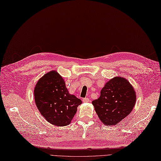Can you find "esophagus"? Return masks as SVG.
Segmentation results:
<instances>
[{
	"mask_svg": "<svg viewBox=\"0 0 161 161\" xmlns=\"http://www.w3.org/2000/svg\"><path fill=\"white\" fill-rule=\"evenodd\" d=\"M82 102H83L84 103H86V102H89V99L87 98V97H85V98H83L82 99Z\"/></svg>",
	"mask_w": 161,
	"mask_h": 161,
	"instance_id": "1",
	"label": "esophagus"
}]
</instances>
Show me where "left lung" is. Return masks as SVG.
<instances>
[{"instance_id": "1", "label": "left lung", "mask_w": 161, "mask_h": 161, "mask_svg": "<svg viewBox=\"0 0 161 161\" xmlns=\"http://www.w3.org/2000/svg\"><path fill=\"white\" fill-rule=\"evenodd\" d=\"M136 102V93L131 84L125 78L116 76L106 82L92 104L102 123L113 126L131 112Z\"/></svg>"}]
</instances>
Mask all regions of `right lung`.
I'll return each mask as SVG.
<instances>
[{"instance_id": "obj_1", "label": "right lung", "mask_w": 161, "mask_h": 161, "mask_svg": "<svg viewBox=\"0 0 161 161\" xmlns=\"http://www.w3.org/2000/svg\"><path fill=\"white\" fill-rule=\"evenodd\" d=\"M34 96L38 110L47 121L63 127L71 123L82 103L68 92L63 77L55 70L45 74L36 84Z\"/></svg>"}]
</instances>
